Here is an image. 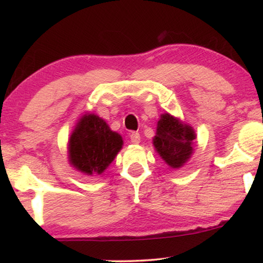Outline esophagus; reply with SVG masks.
I'll return each instance as SVG.
<instances>
[{
	"label": "esophagus",
	"instance_id": "obj_1",
	"mask_svg": "<svg viewBox=\"0 0 263 263\" xmlns=\"http://www.w3.org/2000/svg\"><path fill=\"white\" fill-rule=\"evenodd\" d=\"M130 139L132 144H139L140 142V135L138 132H132L130 135Z\"/></svg>",
	"mask_w": 263,
	"mask_h": 263
}]
</instances>
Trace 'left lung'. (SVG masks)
Here are the masks:
<instances>
[{"mask_svg":"<svg viewBox=\"0 0 263 263\" xmlns=\"http://www.w3.org/2000/svg\"><path fill=\"white\" fill-rule=\"evenodd\" d=\"M196 133L193 126L171 114L160 116L153 146L160 158L173 169H179L194 153Z\"/></svg>","mask_w":263,"mask_h":263,"instance_id":"1","label":"left lung"}]
</instances>
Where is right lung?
Instances as JSON below:
<instances>
[{
    "instance_id": "obj_1",
    "label": "right lung",
    "mask_w": 263,
    "mask_h": 263,
    "mask_svg": "<svg viewBox=\"0 0 263 263\" xmlns=\"http://www.w3.org/2000/svg\"><path fill=\"white\" fill-rule=\"evenodd\" d=\"M123 138L92 112L80 117L68 139L69 164L82 174L101 175L123 147Z\"/></svg>"
}]
</instances>
